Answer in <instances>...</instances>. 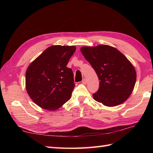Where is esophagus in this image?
<instances>
[{"mask_svg":"<svg viewBox=\"0 0 153 153\" xmlns=\"http://www.w3.org/2000/svg\"><path fill=\"white\" fill-rule=\"evenodd\" d=\"M82 83H83V84H86V83H87V80H86L85 78L83 79V80H82Z\"/></svg>","mask_w":153,"mask_h":153,"instance_id":"34e87169","label":"esophagus"}]
</instances>
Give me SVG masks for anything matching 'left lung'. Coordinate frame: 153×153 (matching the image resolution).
<instances>
[{
  "instance_id": "1",
  "label": "left lung",
  "mask_w": 153,
  "mask_h": 153,
  "mask_svg": "<svg viewBox=\"0 0 153 153\" xmlns=\"http://www.w3.org/2000/svg\"><path fill=\"white\" fill-rule=\"evenodd\" d=\"M80 50L99 77V88L93 94L94 99L106 106L125 102L136 82L135 68L128 58L116 48L106 45L83 47Z\"/></svg>"
}]
</instances>
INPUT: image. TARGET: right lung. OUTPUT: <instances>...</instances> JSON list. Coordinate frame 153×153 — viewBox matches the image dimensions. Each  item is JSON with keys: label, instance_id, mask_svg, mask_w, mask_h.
Here are the masks:
<instances>
[{"label": "right lung", "instance_id": "right-lung-1", "mask_svg": "<svg viewBox=\"0 0 153 153\" xmlns=\"http://www.w3.org/2000/svg\"><path fill=\"white\" fill-rule=\"evenodd\" d=\"M76 49L75 46L53 45L28 66L25 88L41 108L57 110L71 98L75 87L74 74L66 66Z\"/></svg>", "mask_w": 153, "mask_h": 153}]
</instances>
